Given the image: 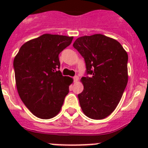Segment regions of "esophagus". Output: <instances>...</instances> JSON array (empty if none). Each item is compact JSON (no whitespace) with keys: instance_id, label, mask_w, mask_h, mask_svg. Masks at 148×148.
<instances>
[{"instance_id":"1","label":"esophagus","mask_w":148,"mask_h":148,"mask_svg":"<svg viewBox=\"0 0 148 148\" xmlns=\"http://www.w3.org/2000/svg\"><path fill=\"white\" fill-rule=\"evenodd\" d=\"M78 79H79V78H78V76H77V75L73 77V81H74V82H77L78 81Z\"/></svg>"}]
</instances>
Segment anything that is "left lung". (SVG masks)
<instances>
[{"instance_id": "1", "label": "left lung", "mask_w": 148, "mask_h": 148, "mask_svg": "<svg viewBox=\"0 0 148 148\" xmlns=\"http://www.w3.org/2000/svg\"><path fill=\"white\" fill-rule=\"evenodd\" d=\"M73 47L84 58L86 74L78 97L83 113L92 119H103L119 103L128 81V56L119 42L101 34L82 36Z\"/></svg>"}]
</instances>
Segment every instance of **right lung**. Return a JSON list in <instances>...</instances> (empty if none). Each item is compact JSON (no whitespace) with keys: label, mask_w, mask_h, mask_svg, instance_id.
<instances>
[{"label":"right lung","mask_w":148,"mask_h":148,"mask_svg":"<svg viewBox=\"0 0 148 148\" xmlns=\"http://www.w3.org/2000/svg\"><path fill=\"white\" fill-rule=\"evenodd\" d=\"M73 37L44 34L21 46L13 66L21 99L31 113L42 119L61 110L73 78L63 76L58 55Z\"/></svg>","instance_id":"obj_1"}]
</instances>
